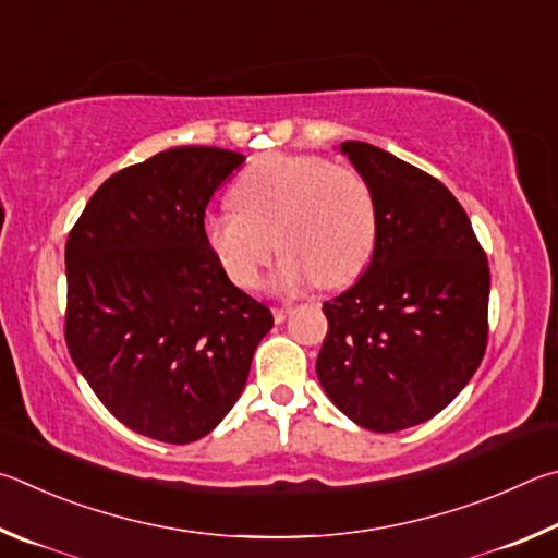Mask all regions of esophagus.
I'll use <instances>...</instances> for the list:
<instances>
[{
    "instance_id": "1",
    "label": "esophagus",
    "mask_w": 558,
    "mask_h": 558,
    "mask_svg": "<svg viewBox=\"0 0 558 558\" xmlns=\"http://www.w3.org/2000/svg\"><path fill=\"white\" fill-rule=\"evenodd\" d=\"M291 311H294V308H291V306L274 308V320H277V324H284V320H287V316L291 314Z\"/></svg>"
}]
</instances>
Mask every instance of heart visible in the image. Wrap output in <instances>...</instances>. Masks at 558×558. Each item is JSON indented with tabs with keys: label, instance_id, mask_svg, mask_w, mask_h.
<instances>
[{
	"label": "heart",
	"instance_id": "obj_1",
	"mask_svg": "<svg viewBox=\"0 0 558 558\" xmlns=\"http://www.w3.org/2000/svg\"><path fill=\"white\" fill-rule=\"evenodd\" d=\"M232 203L205 213L203 238L242 289L259 287L274 247L284 252L271 277L279 294L316 281L345 287L373 254L375 193L365 175L324 156H259L234 183Z\"/></svg>",
	"mask_w": 558,
	"mask_h": 558
}]
</instances>
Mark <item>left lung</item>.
Segmentation results:
<instances>
[{
    "instance_id": "left-lung-1",
    "label": "left lung",
    "mask_w": 558,
    "mask_h": 558,
    "mask_svg": "<svg viewBox=\"0 0 558 558\" xmlns=\"http://www.w3.org/2000/svg\"><path fill=\"white\" fill-rule=\"evenodd\" d=\"M377 203L363 277L326 301L316 360L330 402L357 426L424 424L471 383L487 345L490 269L461 203L434 175L367 142H343Z\"/></svg>"
}]
</instances>
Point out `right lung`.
Listing matches in <instances>:
<instances>
[{
  "mask_svg": "<svg viewBox=\"0 0 558 558\" xmlns=\"http://www.w3.org/2000/svg\"><path fill=\"white\" fill-rule=\"evenodd\" d=\"M244 156L173 146L110 175L65 244V343L100 402L163 444L210 434L247 383L271 311L228 279L203 238Z\"/></svg>",
  "mask_w": 558,
  "mask_h": 558,
  "instance_id": "obj_1",
  "label": "right lung"
}]
</instances>
